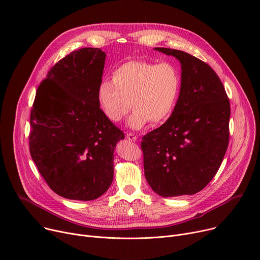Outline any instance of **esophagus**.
Returning <instances> with one entry per match:
<instances>
[{"label":"esophagus","instance_id":"obj_1","mask_svg":"<svg viewBox=\"0 0 260 260\" xmlns=\"http://www.w3.org/2000/svg\"><path fill=\"white\" fill-rule=\"evenodd\" d=\"M125 137H126V139H128V140H131V141H133V142L137 141V138H138L137 136L134 135V134H132V133H127Z\"/></svg>","mask_w":260,"mask_h":260}]
</instances>
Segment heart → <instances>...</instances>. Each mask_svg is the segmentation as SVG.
Masks as SVG:
<instances>
[{
    "mask_svg": "<svg viewBox=\"0 0 260 260\" xmlns=\"http://www.w3.org/2000/svg\"><path fill=\"white\" fill-rule=\"evenodd\" d=\"M181 87V74L176 64L128 60L115 68L113 80L101 82L97 99L103 115L114 123L120 122L133 107L128 125L140 129L149 121L160 124L171 117Z\"/></svg>",
    "mask_w": 260,
    "mask_h": 260,
    "instance_id": "1",
    "label": "heart"
}]
</instances>
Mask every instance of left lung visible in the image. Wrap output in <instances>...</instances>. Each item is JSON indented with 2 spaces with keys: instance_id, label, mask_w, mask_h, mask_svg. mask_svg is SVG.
<instances>
[{
  "instance_id": "left-lung-1",
  "label": "left lung",
  "mask_w": 260,
  "mask_h": 260,
  "mask_svg": "<svg viewBox=\"0 0 260 260\" xmlns=\"http://www.w3.org/2000/svg\"><path fill=\"white\" fill-rule=\"evenodd\" d=\"M155 49L180 61L182 87L172 116L142 138L144 175L162 197L193 195L210 183L225 155L230 100L209 64L181 50Z\"/></svg>"
}]
</instances>
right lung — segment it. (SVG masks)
Returning a JSON list of instances; mask_svg holds the SVG:
<instances>
[{
    "label": "right lung",
    "instance_id": "right-lung-1",
    "mask_svg": "<svg viewBox=\"0 0 260 260\" xmlns=\"http://www.w3.org/2000/svg\"><path fill=\"white\" fill-rule=\"evenodd\" d=\"M105 56L90 47L67 54L40 83L30 112L31 158L48 186L67 199H97L113 182L114 149L124 134L97 99Z\"/></svg>",
    "mask_w": 260,
    "mask_h": 260
}]
</instances>
